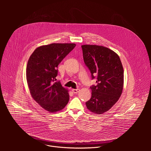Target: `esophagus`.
Returning <instances> with one entry per match:
<instances>
[{
  "label": "esophagus",
  "instance_id": "esophagus-1",
  "mask_svg": "<svg viewBox=\"0 0 151 151\" xmlns=\"http://www.w3.org/2000/svg\"><path fill=\"white\" fill-rule=\"evenodd\" d=\"M80 89H72V92L74 93H77L79 92Z\"/></svg>",
  "mask_w": 151,
  "mask_h": 151
}]
</instances>
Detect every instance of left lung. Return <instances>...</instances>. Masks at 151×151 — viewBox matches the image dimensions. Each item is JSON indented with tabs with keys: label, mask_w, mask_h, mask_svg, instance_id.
<instances>
[{
	"label": "left lung",
	"mask_w": 151,
	"mask_h": 151,
	"mask_svg": "<svg viewBox=\"0 0 151 151\" xmlns=\"http://www.w3.org/2000/svg\"><path fill=\"white\" fill-rule=\"evenodd\" d=\"M85 64L92 78L97 77L96 86L90 87L92 96L87 101V109L96 114L108 111L119 99L124 85V70L119 55L103 46H81Z\"/></svg>",
	"instance_id": "1"
}]
</instances>
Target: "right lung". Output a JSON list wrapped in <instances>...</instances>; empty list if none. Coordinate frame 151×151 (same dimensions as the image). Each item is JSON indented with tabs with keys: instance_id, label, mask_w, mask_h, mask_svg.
I'll return each mask as SVG.
<instances>
[{
	"instance_id": "right-lung-1",
	"label": "right lung",
	"mask_w": 151,
	"mask_h": 151,
	"mask_svg": "<svg viewBox=\"0 0 151 151\" xmlns=\"http://www.w3.org/2000/svg\"><path fill=\"white\" fill-rule=\"evenodd\" d=\"M75 43H51L38 47L30 56L26 78L32 98L50 113L62 110L69 101L68 91L55 82L58 65L74 48Z\"/></svg>"
}]
</instances>
